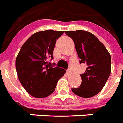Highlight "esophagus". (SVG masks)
I'll use <instances>...</instances> for the list:
<instances>
[{"label":"esophagus","mask_w":123,"mask_h":123,"mask_svg":"<svg viewBox=\"0 0 123 123\" xmlns=\"http://www.w3.org/2000/svg\"><path fill=\"white\" fill-rule=\"evenodd\" d=\"M71 71H71V69L70 68H68V70H67V72H68V74H71Z\"/></svg>","instance_id":"esophagus-1"}]
</instances>
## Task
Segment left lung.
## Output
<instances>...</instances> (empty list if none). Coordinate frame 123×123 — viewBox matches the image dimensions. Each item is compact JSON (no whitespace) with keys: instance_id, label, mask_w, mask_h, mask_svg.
Returning <instances> with one entry per match:
<instances>
[{"instance_id":"obj_1","label":"left lung","mask_w":123,"mask_h":123,"mask_svg":"<svg viewBox=\"0 0 123 123\" xmlns=\"http://www.w3.org/2000/svg\"><path fill=\"white\" fill-rule=\"evenodd\" d=\"M65 33L75 43L78 57L80 59V64L86 65L85 72L80 75L81 85L71 90L80 97H92L102 90L109 78L111 55L104 45L92 33L82 30Z\"/></svg>"}]
</instances>
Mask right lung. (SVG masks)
<instances>
[{"label":"right lung","mask_w":123,"mask_h":123,"mask_svg":"<svg viewBox=\"0 0 123 123\" xmlns=\"http://www.w3.org/2000/svg\"><path fill=\"white\" fill-rule=\"evenodd\" d=\"M63 31L46 30L33 34L21 46L16 60L19 80L29 94L45 98L55 90L65 70L48 62L53 59L56 41Z\"/></svg>","instance_id":"right-lung-1"}]
</instances>
